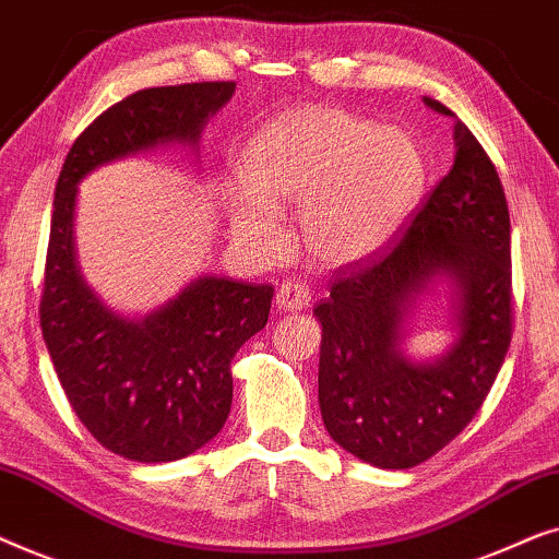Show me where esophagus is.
<instances>
[{
  "label": "esophagus",
  "instance_id": "esophagus-1",
  "mask_svg": "<svg viewBox=\"0 0 559 559\" xmlns=\"http://www.w3.org/2000/svg\"><path fill=\"white\" fill-rule=\"evenodd\" d=\"M310 287L300 280H285L277 289V308L285 312H297L310 305Z\"/></svg>",
  "mask_w": 559,
  "mask_h": 559
}]
</instances>
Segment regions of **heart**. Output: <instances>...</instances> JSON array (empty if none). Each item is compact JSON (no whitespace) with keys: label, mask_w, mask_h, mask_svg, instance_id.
I'll use <instances>...</instances> for the list:
<instances>
[{"label":"heart","mask_w":559,"mask_h":559,"mask_svg":"<svg viewBox=\"0 0 559 559\" xmlns=\"http://www.w3.org/2000/svg\"><path fill=\"white\" fill-rule=\"evenodd\" d=\"M243 190L228 201L236 236L262 251L285 241L280 209L300 205V234L325 264L364 262L402 231L427 182L419 142L333 106L270 121L241 157Z\"/></svg>","instance_id":"1"}]
</instances>
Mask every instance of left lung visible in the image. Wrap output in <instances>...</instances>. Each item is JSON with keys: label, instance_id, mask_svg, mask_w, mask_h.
<instances>
[{"label": "left lung", "instance_id": "1", "mask_svg": "<svg viewBox=\"0 0 559 559\" xmlns=\"http://www.w3.org/2000/svg\"><path fill=\"white\" fill-rule=\"evenodd\" d=\"M438 114H455L435 98ZM455 159L400 239L335 272L312 310L323 325L325 430L377 468L425 463L476 417L511 343V234L499 173L455 119ZM454 289L456 341L435 362L403 356V328L435 281Z\"/></svg>", "mask_w": 559, "mask_h": 559}]
</instances>
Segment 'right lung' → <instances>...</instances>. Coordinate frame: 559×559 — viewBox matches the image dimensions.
Returning a JSON list of instances; mask_svg holds the SVG:
<instances>
[{
  "mask_svg": "<svg viewBox=\"0 0 559 559\" xmlns=\"http://www.w3.org/2000/svg\"><path fill=\"white\" fill-rule=\"evenodd\" d=\"M234 91V81L136 91L83 129L60 170L40 297L43 338L83 427L127 461H180L216 438L231 412V358L266 325L274 287L211 274L150 316H119L75 264V193L88 173L114 159L173 142L195 150Z\"/></svg>",
  "mask_w": 559,
  "mask_h": 559,
  "instance_id": "add662e5",
  "label": "right lung"
}]
</instances>
